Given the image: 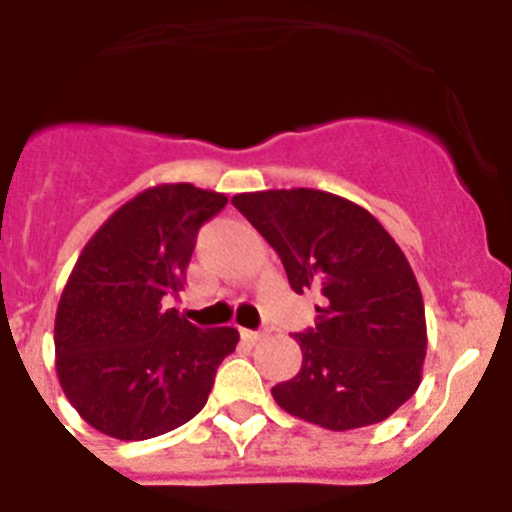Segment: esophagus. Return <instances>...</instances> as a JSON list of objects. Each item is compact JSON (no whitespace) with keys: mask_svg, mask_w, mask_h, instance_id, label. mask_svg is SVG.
Masks as SVG:
<instances>
[{"mask_svg":"<svg viewBox=\"0 0 512 512\" xmlns=\"http://www.w3.org/2000/svg\"><path fill=\"white\" fill-rule=\"evenodd\" d=\"M265 333H260V330H242V338L247 343H257V341H263Z\"/></svg>","mask_w":512,"mask_h":512,"instance_id":"1","label":"esophagus"}]
</instances>
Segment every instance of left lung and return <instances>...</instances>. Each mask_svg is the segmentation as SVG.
I'll return each mask as SVG.
<instances>
[{
    "mask_svg": "<svg viewBox=\"0 0 512 512\" xmlns=\"http://www.w3.org/2000/svg\"><path fill=\"white\" fill-rule=\"evenodd\" d=\"M281 257L296 294H322L315 328L296 333L302 369L278 382L283 411L333 432L388 419L422 382L427 322L419 283L369 210L322 190L231 197Z\"/></svg>",
    "mask_w": 512,
    "mask_h": 512,
    "instance_id": "left-lung-1",
    "label": "left lung"
}]
</instances>
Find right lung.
Masks as SVG:
<instances>
[{"instance_id":"add662e5","label":"right lung","mask_w":512,"mask_h":512,"mask_svg":"<svg viewBox=\"0 0 512 512\" xmlns=\"http://www.w3.org/2000/svg\"><path fill=\"white\" fill-rule=\"evenodd\" d=\"M229 197L158 184L103 223L77 257L54 322L57 375L90 427L148 440L182 427L208 401L234 328L200 330L166 296L182 291L197 231Z\"/></svg>"}]
</instances>
